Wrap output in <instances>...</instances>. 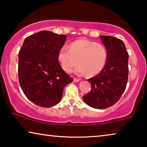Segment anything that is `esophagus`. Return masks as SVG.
Segmentation results:
<instances>
[{"label":"esophagus","mask_w":147,"mask_h":147,"mask_svg":"<svg viewBox=\"0 0 147 147\" xmlns=\"http://www.w3.org/2000/svg\"><path fill=\"white\" fill-rule=\"evenodd\" d=\"M80 79H78V78H74V82H78L80 81Z\"/></svg>","instance_id":"34e87169"}]
</instances>
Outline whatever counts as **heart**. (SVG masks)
<instances>
[{"mask_svg": "<svg viewBox=\"0 0 147 147\" xmlns=\"http://www.w3.org/2000/svg\"><path fill=\"white\" fill-rule=\"evenodd\" d=\"M107 58V50L103 45L85 39L72 42L69 49L61 47L57 54L58 61L65 72L69 73L80 64L75 70L78 76L97 75L104 69Z\"/></svg>", "mask_w": 147, "mask_h": 147, "instance_id": "obj_1", "label": "heart"}]
</instances>
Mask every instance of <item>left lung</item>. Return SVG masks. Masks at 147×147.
Masks as SVG:
<instances>
[{
	"instance_id": "1",
	"label": "left lung",
	"mask_w": 147,
	"mask_h": 147,
	"mask_svg": "<svg viewBox=\"0 0 147 147\" xmlns=\"http://www.w3.org/2000/svg\"><path fill=\"white\" fill-rule=\"evenodd\" d=\"M108 52L104 69L90 78L92 90L83 96L84 102L96 109L113 106L126 89L128 76V53L124 42L112 36H100Z\"/></svg>"
}]
</instances>
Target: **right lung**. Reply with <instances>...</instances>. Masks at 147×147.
Segmentation results:
<instances>
[{
    "instance_id": "right-lung-1",
    "label": "right lung",
    "mask_w": 147,
    "mask_h": 147,
    "mask_svg": "<svg viewBox=\"0 0 147 147\" xmlns=\"http://www.w3.org/2000/svg\"><path fill=\"white\" fill-rule=\"evenodd\" d=\"M66 38L65 35L41 31L26 38L19 51L20 86L26 97L41 107L59 103L64 87L73 82L57 59Z\"/></svg>"
}]
</instances>
